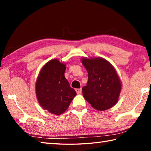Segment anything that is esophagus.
<instances>
[{"label": "esophagus", "mask_w": 151, "mask_h": 151, "mask_svg": "<svg viewBox=\"0 0 151 151\" xmlns=\"http://www.w3.org/2000/svg\"><path fill=\"white\" fill-rule=\"evenodd\" d=\"M76 92L77 94H81L82 93V88H76Z\"/></svg>", "instance_id": "34e87169"}]
</instances>
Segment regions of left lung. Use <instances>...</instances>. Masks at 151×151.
<instances>
[{
	"label": "left lung",
	"mask_w": 151,
	"mask_h": 151,
	"mask_svg": "<svg viewBox=\"0 0 151 151\" xmlns=\"http://www.w3.org/2000/svg\"><path fill=\"white\" fill-rule=\"evenodd\" d=\"M88 73V82L83 94L88 103L99 111L111 108L118 101L121 82L113 66L103 58L82 59Z\"/></svg>",
	"instance_id": "8db88e82"
}]
</instances>
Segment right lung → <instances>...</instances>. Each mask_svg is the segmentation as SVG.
<instances>
[{
  "instance_id": "1",
  "label": "right lung",
  "mask_w": 151,
  "mask_h": 151,
  "mask_svg": "<svg viewBox=\"0 0 151 151\" xmlns=\"http://www.w3.org/2000/svg\"><path fill=\"white\" fill-rule=\"evenodd\" d=\"M66 65L57 59L46 63L36 83L38 101L43 109L59 115L68 108L76 93L65 77Z\"/></svg>"
}]
</instances>
